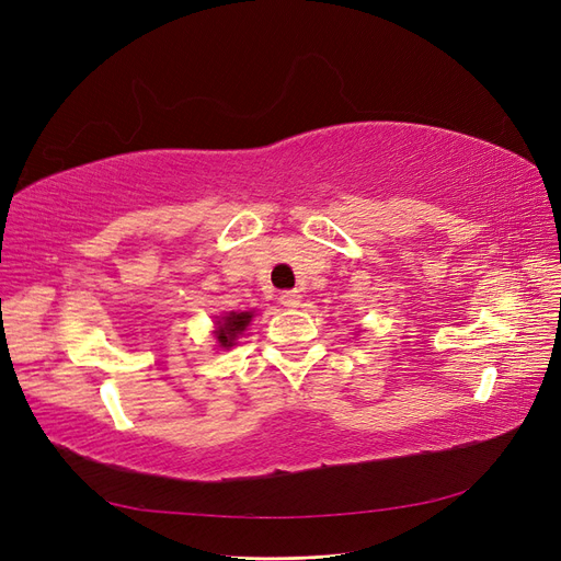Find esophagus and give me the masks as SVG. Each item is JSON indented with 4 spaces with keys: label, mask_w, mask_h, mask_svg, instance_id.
Instances as JSON below:
<instances>
[{
    "label": "esophagus",
    "mask_w": 561,
    "mask_h": 561,
    "mask_svg": "<svg viewBox=\"0 0 561 561\" xmlns=\"http://www.w3.org/2000/svg\"><path fill=\"white\" fill-rule=\"evenodd\" d=\"M280 304L283 307H287V309H295V307H299V301H301V295H299V290H285V293H280Z\"/></svg>",
    "instance_id": "obj_1"
}]
</instances>
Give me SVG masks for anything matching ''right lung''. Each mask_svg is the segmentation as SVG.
<instances>
[{
  "instance_id": "1",
  "label": "right lung",
  "mask_w": 561,
  "mask_h": 561,
  "mask_svg": "<svg viewBox=\"0 0 561 561\" xmlns=\"http://www.w3.org/2000/svg\"><path fill=\"white\" fill-rule=\"evenodd\" d=\"M254 311H229L225 316H217L215 320V339L217 344L222 348H231L236 344V339H239L245 328L250 325Z\"/></svg>"
}]
</instances>
